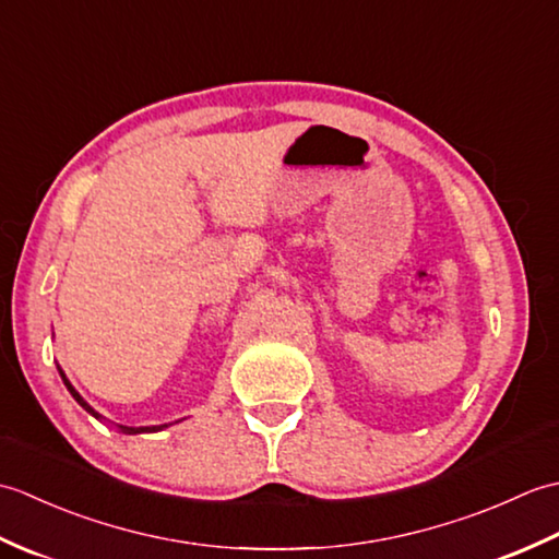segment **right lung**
Wrapping results in <instances>:
<instances>
[{
    "label": "right lung",
    "mask_w": 559,
    "mask_h": 559,
    "mask_svg": "<svg viewBox=\"0 0 559 559\" xmlns=\"http://www.w3.org/2000/svg\"><path fill=\"white\" fill-rule=\"evenodd\" d=\"M57 370H59V377H62V382H64V386L69 389V394L71 396H74V401L79 403V406L83 408V411H86V413H91L93 415V418H98V420H105L103 418V415L96 411V408H91L88 406V403L86 401H83V396L79 394V391L74 389V386H71V382H69V379H67V374H64V370H62V367H59L57 365ZM163 427H168V425H148V427H129V425H117V430H120V432H124V435H141V432H158V430H163Z\"/></svg>",
    "instance_id": "add662e5"
}]
</instances>
